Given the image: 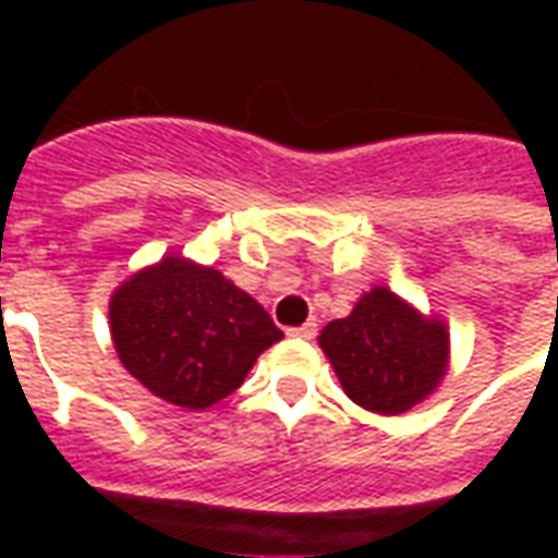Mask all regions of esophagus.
I'll return each mask as SVG.
<instances>
[{"mask_svg":"<svg viewBox=\"0 0 558 558\" xmlns=\"http://www.w3.org/2000/svg\"><path fill=\"white\" fill-rule=\"evenodd\" d=\"M287 335H290V338H295V340H314L316 338V323H304V326H299V328H290Z\"/></svg>","mask_w":558,"mask_h":558,"instance_id":"esophagus-1","label":"esophagus"}]
</instances>
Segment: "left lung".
Here are the masks:
<instances>
[{"label": "left lung", "instance_id": "left-lung-1", "mask_svg": "<svg viewBox=\"0 0 558 558\" xmlns=\"http://www.w3.org/2000/svg\"><path fill=\"white\" fill-rule=\"evenodd\" d=\"M319 350L352 403L379 415H403L442 386L451 335L442 316L421 314L388 287H374L350 316L319 331Z\"/></svg>", "mask_w": 558, "mask_h": 558}]
</instances>
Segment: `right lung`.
<instances>
[{"label":"right lung","instance_id":"add662e5","mask_svg":"<svg viewBox=\"0 0 558 558\" xmlns=\"http://www.w3.org/2000/svg\"><path fill=\"white\" fill-rule=\"evenodd\" d=\"M110 335L140 386L194 412L232 395L283 338L256 299L182 254L160 256L116 287Z\"/></svg>","mask_w":558,"mask_h":558}]
</instances>
